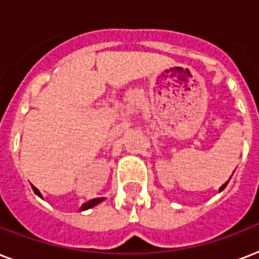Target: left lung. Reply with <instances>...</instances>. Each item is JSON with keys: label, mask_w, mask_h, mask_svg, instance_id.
I'll return each mask as SVG.
<instances>
[{"label": "left lung", "mask_w": 259, "mask_h": 259, "mask_svg": "<svg viewBox=\"0 0 259 259\" xmlns=\"http://www.w3.org/2000/svg\"><path fill=\"white\" fill-rule=\"evenodd\" d=\"M227 183H229V180H227ZM227 183H225V184L222 185L221 188H219V191H223V189H225V188H226V185H227Z\"/></svg>", "instance_id": "1"}]
</instances>
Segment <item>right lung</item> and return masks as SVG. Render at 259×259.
<instances>
[{
    "label": "right lung",
    "mask_w": 259,
    "mask_h": 259,
    "mask_svg": "<svg viewBox=\"0 0 259 259\" xmlns=\"http://www.w3.org/2000/svg\"><path fill=\"white\" fill-rule=\"evenodd\" d=\"M32 189H33V192L36 193L37 196L42 197V196H41V193H40V191H38V189L36 188V187H33V185H32ZM103 200H105V197H97V199H93V200L87 201V203H84V204H83L82 207H80V211H84V209L91 208V207H94V205L99 204V203H101V201H103Z\"/></svg>",
    "instance_id": "add662e5"
}]
</instances>
